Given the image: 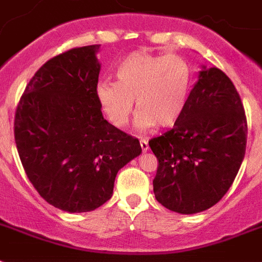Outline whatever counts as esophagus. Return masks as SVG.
<instances>
[{
	"mask_svg": "<svg viewBox=\"0 0 262 262\" xmlns=\"http://www.w3.org/2000/svg\"><path fill=\"white\" fill-rule=\"evenodd\" d=\"M140 145H141L142 152H148V149H149V145H148V141H146V140H140Z\"/></svg>",
	"mask_w": 262,
	"mask_h": 262,
	"instance_id": "esophagus-1",
	"label": "esophagus"
}]
</instances>
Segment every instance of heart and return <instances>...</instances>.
<instances>
[{
  "label": "heart",
  "instance_id": "b5f03b06",
  "mask_svg": "<svg viewBox=\"0 0 262 262\" xmlns=\"http://www.w3.org/2000/svg\"><path fill=\"white\" fill-rule=\"evenodd\" d=\"M117 82L99 80L95 97L106 118L124 126L137 106L135 124L145 130L172 127L186 109L192 71L184 57L132 52L116 70Z\"/></svg>",
  "mask_w": 262,
  "mask_h": 262
}]
</instances>
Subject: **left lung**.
<instances>
[{
	"instance_id": "1",
	"label": "left lung",
	"mask_w": 262,
	"mask_h": 262,
	"mask_svg": "<svg viewBox=\"0 0 262 262\" xmlns=\"http://www.w3.org/2000/svg\"><path fill=\"white\" fill-rule=\"evenodd\" d=\"M245 112L234 84L216 67L202 66L183 116L149 141L159 160L153 192L179 214L218 203L234 182L246 149Z\"/></svg>"
}]
</instances>
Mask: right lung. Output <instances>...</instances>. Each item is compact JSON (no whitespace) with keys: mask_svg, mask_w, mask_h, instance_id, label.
Returning a JSON list of instances; mask_svg holds the SVG:
<instances>
[{"mask_svg":"<svg viewBox=\"0 0 262 262\" xmlns=\"http://www.w3.org/2000/svg\"><path fill=\"white\" fill-rule=\"evenodd\" d=\"M98 51L86 46L50 59L16 110L14 140L28 179L67 212L93 211L109 201L117 172L141 153L137 138L102 116Z\"/></svg>","mask_w":262,"mask_h":262,"instance_id":"obj_1","label":"right lung"}]
</instances>
